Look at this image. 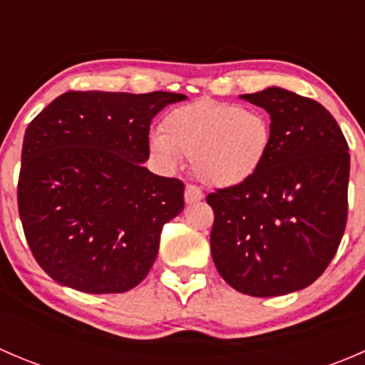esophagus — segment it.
Returning a JSON list of instances; mask_svg holds the SVG:
<instances>
[{
	"mask_svg": "<svg viewBox=\"0 0 365 365\" xmlns=\"http://www.w3.org/2000/svg\"><path fill=\"white\" fill-rule=\"evenodd\" d=\"M201 200H203V192H201V189H197L196 185L185 187V203L187 205H194Z\"/></svg>",
	"mask_w": 365,
	"mask_h": 365,
	"instance_id": "1",
	"label": "esophagus"
}]
</instances>
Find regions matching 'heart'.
<instances>
[{
	"label": "heart",
	"mask_w": 365,
	"mask_h": 365,
	"mask_svg": "<svg viewBox=\"0 0 365 365\" xmlns=\"http://www.w3.org/2000/svg\"><path fill=\"white\" fill-rule=\"evenodd\" d=\"M272 146V123L257 109L196 101L168 113L150 150L164 165L192 159V171L210 187H235L251 180Z\"/></svg>",
	"instance_id": "1"
}]
</instances>
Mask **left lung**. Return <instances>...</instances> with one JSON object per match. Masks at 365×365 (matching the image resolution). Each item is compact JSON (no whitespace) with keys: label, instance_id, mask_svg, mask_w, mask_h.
I'll return each mask as SVG.
<instances>
[{"label":"left lung","instance_id":"obj_1","mask_svg":"<svg viewBox=\"0 0 365 365\" xmlns=\"http://www.w3.org/2000/svg\"><path fill=\"white\" fill-rule=\"evenodd\" d=\"M242 98L270 114L272 146L247 182L206 196L210 247L237 292L279 297L307 288L336 256L348 219V143L312 98L272 86Z\"/></svg>","mask_w":365,"mask_h":365}]
</instances>
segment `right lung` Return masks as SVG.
Here are the masks:
<instances>
[{
    "instance_id": "right-lung-1",
    "label": "right lung",
    "mask_w": 365,
    "mask_h": 365,
    "mask_svg": "<svg viewBox=\"0 0 365 365\" xmlns=\"http://www.w3.org/2000/svg\"><path fill=\"white\" fill-rule=\"evenodd\" d=\"M169 91H68L28 125L17 205L29 249L51 279L123 293L148 275L183 183L150 173V123Z\"/></svg>"
}]
</instances>
